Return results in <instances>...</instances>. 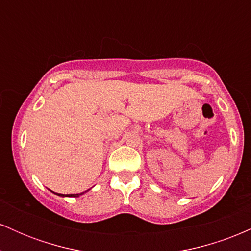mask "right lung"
Instances as JSON below:
<instances>
[{
	"label": "right lung",
	"instance_id": "right-lung-1",
	"mask_svg": "<svg viewBox=\"0 0 251 251\" xmlns=\"http://www.w3.org/2000/svg\"><path fill=\"white\" fill-rule=\"evenodd\" d=\"M88 191V190H87ZM87 191H85V192H87ZM85 192H81V194H70V195H63V194H55V192H54V194L55 195H57V196H60V197H80V196L81 195H83L85 194Z\"/></svg>",
	"mask_w": 251,
	"mask_h": 251
}]
</instances>
